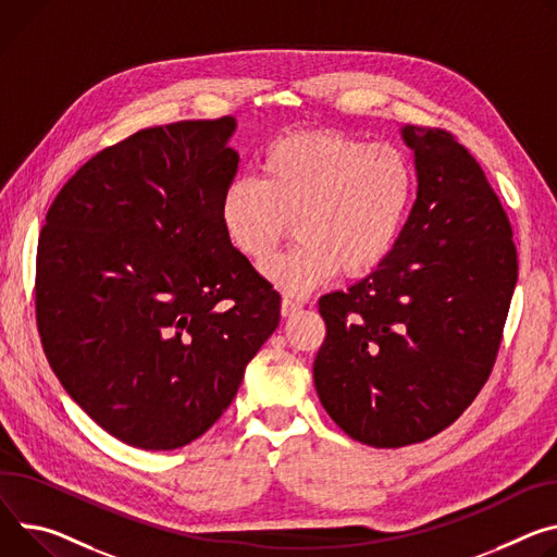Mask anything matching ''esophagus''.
<instances>
[{
	"label": "esophagus",
	"mask_w": 557,
	"mask_h": 557,
	"mask_svg": "<svg viewBox=\"0 0 557 557\" xmlns=\"http://www.w3.org/2000/svg\"><path fill=\"white\" fill-rule=\"evenodd\" d=\"M299 309H301L299 301H295V299H288V297H284V299H282V309H280V311H282V315H284V318H290V315H295Z\"/></svg>",
	"instance_id": "obj_1"
}]
</instances>
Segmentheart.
<instances>
[{"mask_svg": "<svg viewBox=\"0 0 557 557\" xmlns=\"http://www.w3.org/2000/svg\"><path fill=\"white\" fill-rule=\"evenodd\" d=\"M416 177L409 158L388 144L369 146L339 133H301L267 148L260 180L237 177L220 199L231 246L260 264L287 234L298 242L262 264V275L301 297L339 271L377 269L407 222Z\"/></svg>", "mask_w": 557, "mask_h": 557, "instance_id": "1", "label": "heart"}]
</instances>
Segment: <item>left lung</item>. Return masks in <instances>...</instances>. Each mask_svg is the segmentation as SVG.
<instances>
[{
  "instance_id": "obj_1",
  "label": "left lung",
  "mask_w": 557,
  "mask_h": 557,
  "mask_svg": "<svg viewBox=\"0 0 557 557\" xmlns=\"http://www.w3.org/2000/svg\"><path fill=\"white\" fill-rule=\"evenodd\" d=\"M418 197L384 262L320 297L313 364L322 407L375 448L424 442L458 420L491 375L518 282L507 211L469 150L404 126Z\"/></svg>"
}]
</instances>
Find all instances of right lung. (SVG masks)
<instances>
[{
	"instance_id": "right-lung-1",
	"label": "right lung",
	"mask_w": 557,
	"mask_h": 557,
	"mask_svg": "<svg viewBox=\"0 0 557 557\" xmlns=\"http://www.w3.org/2000/svg\"><path fill=\"white\" fill-rule=\"evenodd\" d=\"M233 117L137 131L58 193L39 233L35 315L50 369L113 437L146 450L205 435L280 324L220 199Z\"/></svg>"
}]
</instances>
